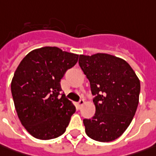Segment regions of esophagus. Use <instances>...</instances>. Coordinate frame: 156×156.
I'll list each match as a JSON object with an SVG mask.
<instances>
[{"label":"esophagus","instance_id":"esophagus-1","mask_svg":"<svg viewBox=\"0 0 156 156\" xmlns=\"http://www.w3.org/2000/svg\"><path fill=\"white\" fill-rule=\"evenodd\" d=\"M83 104H84V100L83 99H80L79 100V102L78 103V109H81L82 108V106L83 105Z\"/></svg>","mask_w":156,"mask_h":156}]
</instances>
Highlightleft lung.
Listing matches in <instances>:
<instances>
[{
  "label": "left lung",
  "mask_w": 156,
  "mask_h": 156,
  "mask_svg": "<svg viewBox=\"0 0 156 156\" xmlns=\"http://www.w3.org/2000/svg\"><path fill=\"white\" fill-rule=\"evenodd\" d=\"M78 63L96 96L95 115L83 121L85 133L98 142L114 141L126 130L136 114L140 80L124 59L108 53L81 54Z\"/></svg>",
  "instance_id": "8db88e82"
}]
</instances>
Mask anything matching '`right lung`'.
Instances as JSON below:
<instances>
[{"label": "right lung", "instance_id": "add662e5", "mask_svg": "<svg viewBox=\"0 0 156 156\" xmlns=\"http://www.w3.org/2000/svg\"><path fill=\"white\" fill-rule=\"evenodd\" d=\"M78 59V54L44 46L30 51L16 69L11 82L14 107L21 124L35 138L50 140L66 131L76 109L61 95L60 80Z\"/></svg>", "mask_w": 156, "mask_h": 156}]
</instances>
